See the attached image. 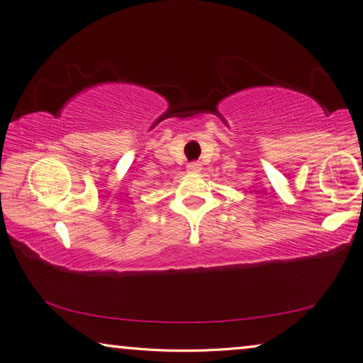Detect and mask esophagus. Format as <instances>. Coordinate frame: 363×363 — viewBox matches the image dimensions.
Returning <instances> with one entry per match:
<instances>
[{"label":"esophagus","instance_id":"esophagus-1","mask_svg":"<svg viewBox=\"0 0 363 363\" xmlns=\"http://www.w3.org/2000/svg\"><path fill=\"white\" fill-rule=\"evenodd\" d=\"M187 171H189V173H200V171H201V163H199V162L189 163L187 164Z\"/></svg>","mask_w":363,"mask_h":363}]
</instances>
